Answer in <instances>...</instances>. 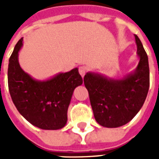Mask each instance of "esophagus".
Segmentation results:
<instances>
[{
    "label": "esophagus",
    "mask_w": 159,
    "mask_h": 159,
    "mask_svg": "<svg viewBox=\"0 0 159 159\" xmlns=\"http://www.w3.org/2000/svg\"><path fill=\"white\" fill-rule=\"evenodd\" d=\"M78 70H79L80 75L83 77L84 75H85V73H86V68H85V67H83V66H81V67H79Z\"/></svg>",
    "instance_id": "obj_1"
}]
</instances>
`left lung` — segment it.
Segmentation results:
<instances>
[{
	"instance_id": "obj_1",
	"label": "left lung",
	"mask_w": 159,
	"mask_h": 159,
	"mask_svg": "<svg viewBox=\"0 0 159 159\" xmlns=\"http://www.w3.org/2000/svg\"><path fill=\"white\" fill-rule=\"evenodd\" d=\"M134 37L140 61L133 72L121 79L95 72L84 76L94 118L106 128H117L129 123L147 98L150 85L148 57L139 37L136 35Z\"/></svg>"
}]
</instances>
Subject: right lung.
Masks as SVG:
<instances>
[{"instance_id":"add662e5","label":"right lung","mask_w":159,"mask_h":159,"mask_svg":"<svg viewBox=\"0 0 159 159\" xmlns=\"http://www.w3.org/2000/svg\"><path fill=\"white\" fill-rule=\"evenodd\" d=\"M23 46L19 40L9 59L8 89L17 110L28 122L42 129H62L67 122V111L74 89L83 84L77 68L59 73L44 81L34 79L19 63Z\"/></svg>"}]
</instances>
